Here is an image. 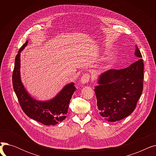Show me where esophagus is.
<instances>
[{"label":"esophagus","instance_id":"obj_1","mask_svg":"<svg viewBox=\"0 0 156 156\" xmlns=\"http://www.w3.org/2000/svg\"><path fill=\"white\" fill-rule=\"evenodd\" d=\"M90 78V76L89 74L85 73L84 75L81 78V83L83 85L87 83L89 81Z\"/></svg>","mask_w":156,"mask_h":156}]
</instances>
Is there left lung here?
I'll use <instances>...</instances> for the list:
<instances>
[{"instance_id": "obj_1", "label": "left lung", "mask_w": 156, "mask_h": 156, "mask_svg": "<svg viewBox=\"0 0 156 156\" xmlns=\"http://www.w3.org/2000/svg\"><path fill=\"white\" fill-rule=\"evenodd\" d=\"M137 57L142 54L137 46ZM144 62L139 59L128 68L109 69L101 74L95 87L97 111L109 122L123 119L135 110L143 91Z\"/></svg>"}]
</instances>
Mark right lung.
<instances>
[{
	"label": "right lung",
	"mask_w": 156,
	"mask_h": 156,
	"mask_svg": "<svg viewBox=\"0 0 156 156\" xmlns=\"http://www.w3.org/2000/svg\"><path fill=\"white\" fill-rule=\"evenodd\" d=\"M28 42L27 40L22 45L15 58L12 74L14 90L21 109L29 118L45 125H55L66 117L70 100L76 88L74 86V83H70L65 85L55 97L49 101H41L33 98L24 88L20 74L21 52Z\"/></svg>",
	"instance_id": "add662e5"
}]
</instances>
